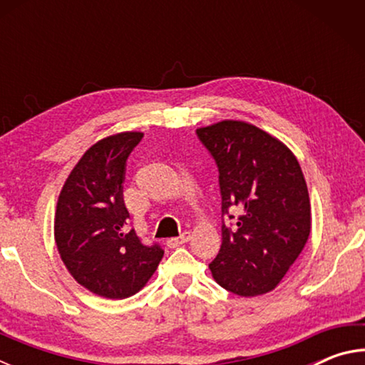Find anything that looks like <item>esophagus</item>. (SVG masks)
Instances as JSON below:
<instances>
[{"label":"esophagus","mask_w":365,"mask_h":365,"mask_svg":"<svg viewBox=\"0 0 365 365\" xmlns=\"http://www.w3.org/2000/svg\"><path fill=\"white\" fill-rule=\"evenodd\" d=\"M188 238H190V232H185V233L180 235V237L168 240V246H169V248H178V246H182V245L187 243Z\"/></svg>","instance_id":"34e87169"}]
</instances>
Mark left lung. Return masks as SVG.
<instances>
[{
	"label": "left lung",
	"instance_id": "8db88e82",
	"mask_svg": "<svg viewBox=\"0 0 365 365\" xmlns=\"http://www.w3.org/2000/svg\"><path fill=\"white\" fill-rule=\"evenodd\" d=\"M196 133L217 163L222 214L242 212L237 227L222 225L220 251L209 264L212 279L245 298L269 293L311 233V201L298 159L283 141L245 120H220Z\"/></svg>",
	"mask_w": 365,
	"mask_h": 365
}]
</instances>
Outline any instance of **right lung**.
Masks as SVG:
<instances>
[{
  "label": "right lung",
  "instance_id": "add662e5",
  "mask_svg": "<svg viewBox=\"0 0 365 365\" xmlns=\"http://www.w3.org/2000/svg\"><path fill=\"white\" fill-rule=\"evenodd\" d=\"M141 137L120 132L90 146L66 178L54 212V242L66 269L88 292L108 299L138 293L164 256L127 225L122 182L125 160Z\"/></svg>",
  "mask_w": 365,
  "mask_h": 365
}]
</instances>
